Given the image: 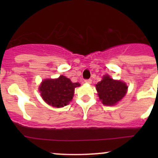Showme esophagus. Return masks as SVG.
Here are the masks:
<instances>
[{
	"mask_svg": "<svg viewBox=\"0 0 158 158\" xmlns=\"http://www.w3.org/2000/svg\"><path fill=\"white\" fill-rule=\"evenodd\" d=\"M84 82H85V83H88V84H91L92 83V79H85V81Z\"/></svg>",
	"mask_w": 158,
	"mask_h": 158,
	"instance_id": "esophagus-1",
	"label": "esophagus"
}]
</instances>
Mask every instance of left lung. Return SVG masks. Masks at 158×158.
Listing matches in <instances>:
<instances>
[{
    "label": "left lung",
    "mask_w": 158,
    "mask_h": 158,
    "mask_svg": "<svg viewBox=\"0 0 158 158\" xmlns=\"http://www.w3.org/2000/svg\"><path fill=\"white\" fill-rule=\"evenodd\" d=\"M128 89L126 84L114 80L109 76H105L96 85V90L102 102L106 106H113L125 95Z\"/></svg>",
    "instance_id": "obj_1"
}]
</instances>
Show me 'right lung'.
Listing matches in <instances>:
<instances>
[{
    "label": "right lung",
    "instance_id": "obj_1",
    "mask_svg": "<svg viewBox=\"0 0 158 158\" xmlns=\"http://www.w3.org/2000/svg\"><path fill=\"white\" fill-rule=\"evenodd\" d=\"M80 84L72 82L69 79L60 76L56 79H45L42 82L40 91L43 99L53 107L66 106L73 98L75 88Z\"/></svg>",
    "mask_w": 158,
    "mask_h": 158
}]
</instances>
